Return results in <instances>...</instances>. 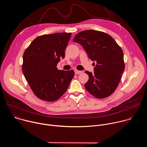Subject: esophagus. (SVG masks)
<instances>
[{
    "instance_id": "esophagus-1",
    "label": "esophagus",
    "mask_w": 147,
    "mask_h": 147,
    "mask_svg": "<svg viewBox=\"0 0 147 147\" xmlns=\"http://www.w3.org/2000/svg\"><path fill=\"white\" fill-rule=\"evenodd\" d=\"M74 71H75L76 74H80V73H82V71H80V70H75Z\"/></svg>"
}]
</instances>
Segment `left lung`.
I'll use <instances>...</instances> for the list:
<instances>
[{
	"label": "left lung",
	"mask_w": 147,
	"mask_h": 147,
	"mask_svg": "<svg viewBox=\"0 0 147 147\" xmlns=\"http://www.w3.org/2000/svg\"><path fill=\"white\" fill-rule=\"evenodd\" d=\"M73 42L81 44L89 58L96 63L94 73L85 71L89 76L85 84L86 89L99 99L112 95L119 85L125 67L120 47L109 34L93 30L80 32Z\"/></svg>",
	"instance_id": "8db88e82"
}]
</instances>
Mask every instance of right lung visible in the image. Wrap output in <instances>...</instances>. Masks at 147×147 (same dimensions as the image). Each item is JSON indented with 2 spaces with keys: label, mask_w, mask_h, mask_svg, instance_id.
Returning <instances> with one entry per match:
<instances>
[{
  "label": "right lung",
  "mask_w": 147,
  "mask_h": 147,
  "mask_svg": "<svg viewBox=\"0 0 147 147\" xmlns=\"http://www.w3.org/2000/svg\"><path fill=\"white\" fill-rule=\"evenodd\" d=\"M71 35V32H59L39 36L24 52L23 74L34 94L41 100H57L67 91L74 76L73 70L56 67L65 56Z\"/></svg>",
  "instance_id": "right-lung-1"
}]
</instances>
